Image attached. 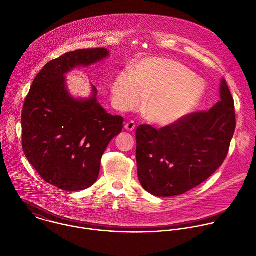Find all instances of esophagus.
I'll return each mask as SVG.
<instances>
[{
  "label": "esophagus",
  "mask_w": 256,
  "mask_h": 256,
  "mask_svg": "<svg viewBox=\"0 0 256 256\" xmlns=\"http://www.w3.org/2000/svg\"><path fill=\"white\" fill-rule=\"evenodd\" d=\"M124 128L128 130V132H132L134 128H136V124L134 122H128V124H126L124 126Z\"/></svg>",
  "instance_id": "34e87169"
}]
</instances>
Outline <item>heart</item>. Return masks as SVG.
Returning a JSON list of instances; mask_svg holds the SVG:
<instances>
[{
	"instance_id": "b5f03b06",
	"label": "heart",
	"mask_w": 256,
	"mask_h": 256,
	"mask_svg": "<svg viewBox=\"0 0 256 256\" xmlns=\"http://www.w3.org/2000/svg\"><path fill=\"white\" fill-rule=\"evenodd\" d=\"M204 84L182 64L160 58L140 62L132 72L118 76L112 86L120 110L136 108L144 98L142 112L158 126H170L190 112L204 94Z\"/></svg>"
}]
</instances>
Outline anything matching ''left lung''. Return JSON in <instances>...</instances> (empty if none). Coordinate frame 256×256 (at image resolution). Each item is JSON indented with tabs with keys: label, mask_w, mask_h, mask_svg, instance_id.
Returning a JSON list of instances; mask_svg holds the SVG:
<instances>
[{
	"label": "left lung",
	"mask_w": 256,
	"mask_h": 256,
	"mask_svg": "<svg viewBox=\"0 0 256 256\" xmlns=\"http://www.w3.org/2000/svg\"><path fill=\"white\" fill-rule=\"evenodd\" d=\"M220 100L208 112H192L156 130L142 124L136 132L138 176L160 198L182 194L212 176L226 160L236 126L234 100L224 78Z\"/></svg>",
	"instance_id": "left-lung-1"
}]
</instances>
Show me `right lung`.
Here are the masks:
<instances>
[{
	"label": "right lung",
	"instance_id": "1",
	"mask_svg": "<svg viewBox=\"0 0 256 256\" xmlns=\"http://www.w3.org/2000/svg\"><path fill=\"white\" fill-rule=\"evenodd\" d=\"M110 56L106 48L66 52L48 62L34 78L22 112V144L40 178L60 190L78 192L98 180L102 156L122 130L124 118L112 116L96 100L92 86L88 98H76L66 74Z\"/></svg>",
	"mask_w": 256,
	"mask_h": 256
}]
</instances>
